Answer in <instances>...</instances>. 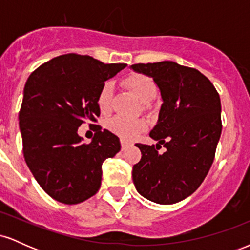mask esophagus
<instances>
[{
	"label": "esophagus",
	"instance_id": "esophagus-1",
	"mask_svg": "<svg viewBox=\"0 0 250 250\" xmlns=\"http://www.w3.org/2000/svg\"><path fill=\"white\" fill-rule=\"evenodd\" d=\"M130 145H131L130 142L125 141V140H121V148H122V150H125V149H127Z\"/></svg>",
	"mask_w": 250,
	"mask_h": 250
}]
</instances>
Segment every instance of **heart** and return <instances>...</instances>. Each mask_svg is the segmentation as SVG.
Returning <instances> with one entry per match:
<instances>
[{
    "mask_svg": "<svg viewBox=\"0 0 250 250\" xmlns=\"http://www.w3.org/2000/svg\"><path fill=\"white\" fill-rule=\"evenodd\" d=\"M125 84L141 100L149 102L156 96L157 87L153 79L143 74H133L125 79ZM114 97V84L111 82L103 83L96 97L97 107L103 114H108L111 109ZM107 128L113 134L125 140L134 139L136 135L147 129V122L142 119H129V117L115 116L107 122Z\"/></svg>",
    "mask_w": 250,
    "mask_h": 250,
    "instance_id": "obj_1",
    "label": "heart"
}]
</instances>
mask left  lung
<instances>
[{
    "instance_id": "left-lung-1",
    "label": "left lung",
    "mask_w": 250,
    "mask_h": 250,
    "mask_svg": "<svg viewBox=\"0 0 250 250\" xmlns=\"http://www.w3.org/2000/svg\"><path fill=\"white\" fill-rule=\"evenodd\" d=\"M130 68L154 80L163 101L149 134L156 147L135 145L142 154L133 167L135 188L149 201L173 205L193 194L213 165L222 130L220 95L199 70L173 61Z\"/></svg>"
}]
</instances>
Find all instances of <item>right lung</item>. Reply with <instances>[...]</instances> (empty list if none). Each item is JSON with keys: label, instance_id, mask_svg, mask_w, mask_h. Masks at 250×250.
I'll list each match as a JSON object with an SVG mask.
<instances>
[{"label": "right lung", "instance_id": "obj_1", "mask_svg": "<svg viewBox=\"0 0 250 250\" xmlns=\"http://www.w3.org/2000/svg\"><path fill=\"white\" fill-rule=\"evenodd\" d=\"M125 65L65 54L28 77L19 114L24 160L54 200L76 205L101 187L102 163L120 151L119 137L100 127L91 142L84 143L77 129L84 121L96 122L99 90Z\"/></svg>", "mask_w": 250, "mask_h": 250}]
</instances>
